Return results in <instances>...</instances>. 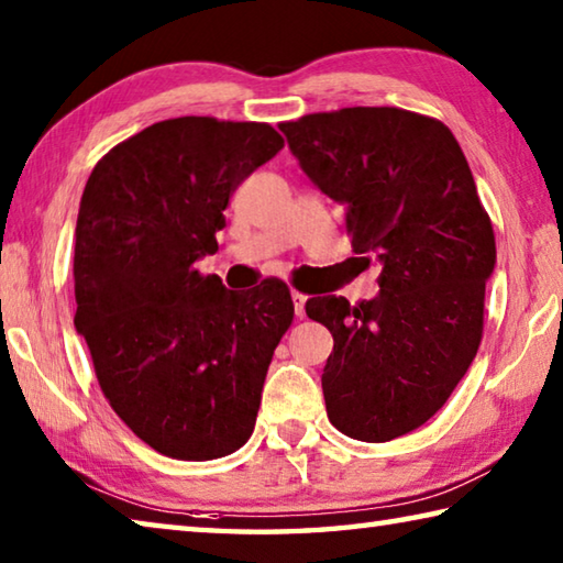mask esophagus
I'll return each instance as SVG.
<instances>
[{"label":"esophagus","mask_w":563,"mask_h":563,"mask_svg":"<svg viewBox=\"0 0 563 563\" xmlns=\"http://www.w3.org/2000/svg\"><path fill=\"white\" fill-rule=\"evenodd\" d=\"M292 302H295V316L305 318V300H308V295L300 292V290H292Z\"/></svg>","instance_id":"1"}]
</instances>
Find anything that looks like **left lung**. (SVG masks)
I'll use <instances>...</instances> for the list:
<instances>
[{"label":"left lung","mask_w":563,"mask_h":563,"mask_svg":"<svg viewBox=\"0 0 563 563\" xmlns=\"http://www.w3.org/2000/svg\"><path fill=\"white\" fill-rule=\"evenodd\" d=\"M280 131L312 184L345 206L355 253L379 265L377 298L305 302L335 340L322 369L328 419L352 440L389 442L442 409L479 350L492 218L440 119L352 107Z\"/></svg>","instance_id":"1"}]
</instances>
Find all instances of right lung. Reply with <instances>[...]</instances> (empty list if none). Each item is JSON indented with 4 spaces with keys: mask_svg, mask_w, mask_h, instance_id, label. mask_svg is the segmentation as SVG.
I'll return each mask as SVG.
<instances>
[{
    "mask_svg": "<svg viewBox=\"0 0 563 563\" xmlns=\"http://www.w3.org/2000/svg\"><path fill=\"white\" fill-rule=\"evenodd\" d=\"M271 123L180 117L99 158L74 233V325L123 424L170 460L251 440L290 288L228 290L196 261L218 251L233 190L283 148Z\"/></svg>",
    "mask_w": 563,
    "mask_h": 563,
    "instance_id": "right-lung-1",
    "label": "right lung"
}]
</instances>
